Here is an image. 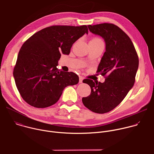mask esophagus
Wrapping results in <instances>:
<instances>
[{"label": "esophagus", "instance_id": "1", "mask_svg": "<svg viewBox=\"0 0 154 154\" xmlns=\"http://www.w3.org/2000/svg\"><path fill=\"white\" fill-rule=\"evenodd\" d=\"M83 79H84V78H83L82 76H80V77H79V82H80V83H82Z\"/></svg>", "mask_w": 154, "mask_h": 154}]
</instances>
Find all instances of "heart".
<instances>
[{
    "label": "heart",
    "mask_w": 154,
    "mask_h": 154,
    "mask_svg": "<svg viewBox=\"0 0 154 154\" xmlns=\"http://www.w3.org/2000/svg\"><path fill=\"white\" fill-rule=\"evenodd\" d=\"M101 40L99 39V38H93L90 41H93V42H97V41H100Z\"/></svg>",
    "instance_id": "obj_1"
}]
</instances>
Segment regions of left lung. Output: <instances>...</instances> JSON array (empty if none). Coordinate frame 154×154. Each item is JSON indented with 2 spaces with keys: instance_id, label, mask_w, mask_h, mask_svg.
I'll use <instances>...</instances> for the list:
<instances>
[{
  "instance_id": "left-lung-1",
  "label": "left lung",
  "mask_w": 154,
  "mask_h": 154,
  "mask_svg": "<svg viewBox=\"0 0 154 154\" xmlns=\"http://www.w3.org/2000/svg\"><path fill=\"white\" fill-rule=\"evenodd\" d=\"M88 27L92 33L105 41V52L97 72L107 77L103 83L88 79L83 80L90 85L91 92L82 98V102L91 111L103 114L117 106L132 88L139 59L130 38L118 26L103 23Z\"/></svg>"
}]
</instances>
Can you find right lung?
Wrapping results in <instances>:
<instances>
[{
	"instance_id": "1",
	"label": "right lung",
	"mask_w": 154,
	"mask_h": 154,
	"mask_svg": "<svg viewBox=\"0 0 154 154\" xmlns=\"http://www.w3.org/2000/svg\"><path fill=\"white\" fill-rule=\"evenodd\" d=\"M86 26H54L42 29L22 46L13 71L17 88L23 99L36 108L55 104L63 90L79 81L72 72L59 70L61 55H69L73 44L85 33Z\"/></svg>"
}]
</instances>
